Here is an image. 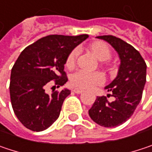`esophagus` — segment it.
I'll use <instances>...</instances> for the list:
<instances>
[{"label": "esophagus", "mask_w": 152, "mask_h": 152, "mask_svg": "<svg viewBox=\"0 0 152 152\" xmlns=\"http://www.w3.org/2000/svg\"><path fill=\"white\" fill-rule=\"evenodd\" d=\"M73 92H75V93H82L84 91L82 89H80V88H74L73 89Z\"/></svg>", "instance_id": "obj_1"}]
</instances>
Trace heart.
I'll list each match as a JSON object with an SVG mask.
<instances>
[{
    "label": "heart",
    "instance_id": "heart-1",
    "mask_svg": "<svg viewBox=\"0 0 152 152\" xmlns=\"http://www.w3.org/2000/svg\"><path fill=\"white\" fill-rule=\"evenodd\" d=\"M93 54L99 60H108L111 56L109 48L104 43H93L91 46ZM79 54V49L72 50L66 59V66L72 67L75 65L76 59ZM104 81V75L100 72H90L86 70H79L74 72L71 77V83L80 88H92L96 85L102 84Z\"/></svg>",
    "mask_w": 152,
    "mask_h": 152
}]
</instances>
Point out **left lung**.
I'll use <instances>...</instances> for the list:
<instances>
[{
	"label": "left lung",
	"instance_id": "8db88e82",
	"mask_svg": "<svg viewBox=\"0 0 152 152\" xmlns=\"http://www.w3.org/2000/svg\"><path fill=\"white\" fill-rule=\"evenodd\" d=\"M108 42L118 53L120 66L118 75L104 87L114 97L109 102L106 97H97L88 111L90 118L104 127L122 125L133 114L142 99L146 82V64L132 46L113 35L98 36Z\"/></svg>",
	"mask_w": 152,
	"mask_h": 152
}]
</instances>
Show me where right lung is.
Returning <instances> with one entry per match:
<instances>
[{
	"label": "right lung",
	"instance_id": "1",
	"mask_svg": "<svg viewBox=\"0 0 152 152\" xmlns=\"http://www.w3.org/2000/svg\"><path fill=\"white\" fill-rule=\"evenodd\" d=\"M87 34H53L39 39L24 49L15 61L10 76V99L20 123L34 132L48 129L59 118L65 99L71 93L48 94L46 86L54 80L58 87L67 81L64 65L71 52L88 38Z\"/></svg>",
	"mask_w": 152,
	"mask_h": 152
}]
</instances>
